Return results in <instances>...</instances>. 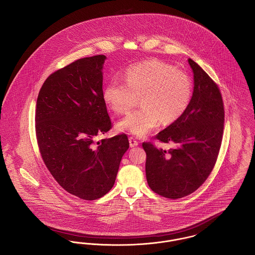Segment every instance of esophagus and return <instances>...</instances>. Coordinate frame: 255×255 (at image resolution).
Segmentation results:
<instances>
[{
    "mask_svg": "<svg viewBox=\"0 0 255 255\" xmlns=\"http://www.w3.org/2000/svg\"><path fill=\"white\" fill-rule=\"evenodd\" d=\"M129 143H130V147H135L138 145V141L133 136L129 137Z\"/></svg>",
    "mask_w": 255,
    "mask_h": 255,
    "instance_id": "obj_1",
    "label": "esophagus"
}]
</instances>
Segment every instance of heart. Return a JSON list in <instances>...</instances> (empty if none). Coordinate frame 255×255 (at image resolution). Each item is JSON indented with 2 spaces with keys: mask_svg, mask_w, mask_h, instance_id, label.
<instances>
[{
  "mask_svg": "<svg viewBox=\"0 0 255 255\" xmlns=\"http://www.w3.org/2000/svg\"><path fill=\"white\" fill-rule=\"evenodd\" d=\"M125 82L113 79L103 90V100L118 115L136 110L120 120V131L144 136L160 122L170 124L181 119L193 98V83L186 73L159 60L137 63L125 70Z\"/></svg>",
  "mask_w": 255,
  "mask_h": 255,
  "instance_id": "heart-1",
  "label": "heart"
}]
</instances>
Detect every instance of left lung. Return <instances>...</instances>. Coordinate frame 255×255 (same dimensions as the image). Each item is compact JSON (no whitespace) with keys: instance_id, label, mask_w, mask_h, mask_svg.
<instances>
[{"instance_id":"left-lung-1","label":"left lung","mask_w":255,"mask_h":255,"mask_svg":"<svg viewBox=\"0 0 255 255\" xmlns=\"http://www.w3.org/2000/svg\"><path fill=\"white\" fill-rule=\"evenodd\" d=\"M194 92L184 116L156 138L173 141L168 151L143 142L146 153L145 172L150 189L164 197L177 199L191 195L208 178L221 148L225 108L216 83L192 59Z\"/></svg>"}]
</instances>
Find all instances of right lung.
Segmentation results:
<instances>
[{"label":"right lung","mask_w":255,"mask_h":255,"mask_svg":"<svg viewBox=\"0 0 255 255\" xmlns=\"http://www.w3.org/2000/svg\"><path fill=\"white\" fill-rule=\"evenodd\" d=\"M104 55L76 60L46 79L35 132L47 168L69 194L94 200L113 188L129 148L125 134L95 141L112 128L103 100Z\"/></svg>","instance_id":"right-lung-1"}]
</instances>
